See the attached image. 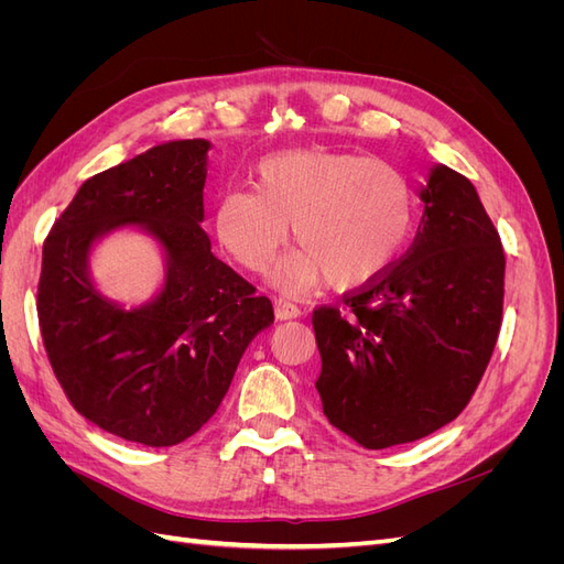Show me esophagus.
<instances>
[{
  "mask_svg": "<svg viewBox=\"0 0 564 564\" xmlns=\"http://www.w3.org/2000/svg\"><path fill=\"white\" fill-rule=\"evenodd\" d=\"M275 315H278V319H294V317H301L303 311L299 308V305H294V303H289L284 299H278L275 301Z\"/></svg>",
  "mask_w": 564,
  "mask_h": 564,
  "instance_id": "34e87169",
  "label": "esophagus"
}]
</instances>
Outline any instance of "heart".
I'll return each instance as SVG.
<instances>
[{
	"instance_id": "obj_1",
	"label": "heart",
	"mask_w": 564,
	"mask_h": 564,
	"mask_svg": "<svg viewBox=\"0 0 564 564\" xmlns=\"http://www.w3.org/2000/svg\"><path fill=\"white\" fill-rule=\"evenodd\" d=\"M253 185L218 197V242L249 270H263L294 226L301 247L275 265L286 292L322 280L365 286L400 259L414 230L412 183L395 164L360 152H275L253 166Z\"/></svg>"
}]
</instances>
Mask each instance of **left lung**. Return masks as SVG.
<instances>
[{
	"label": "left lung",
	"instance_id": "obj_1",
	"mask_svg": "<svg viewBox=\"0 0 564 564\" xmlns=\"http://www.w3.org/2000/svg\"><path fill=\"white\" fill-rule=\"evenodd\" d=\"M419 197L402 259L344 308L313 311L322 412L367 449L421 440L464 412L501 329L506 256L475 185L435 164Z\"/></svg>",
	"mask_w": 564,
	"mask_h": 564
}]
</instances>
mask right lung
<instances>
[{"mask_svg":"<svg viewBox=\"0 0 564 564\" xmlns=\"http://www.w3.org/2000/svg\"><path fill=\"white\" fill-rule=\"evenodd\" d=\"M209 150L204 139L166 141L84 181L42 249L37 315L58 383L84 419L145 447L195 435L275 319L202 230ZM124 227L165 259L161 292L131 310L100 295L88 268L93 247Z\"/></svg>","mask_w":564,"mask_h":564,"instance_id":"1","label":"right lung"}]
</instances>
